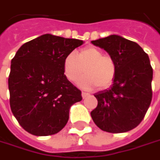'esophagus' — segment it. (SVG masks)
Segmentation results:
<instances>
[{
  "mask_svg": "<svg viewBox=\"0 0 160 160\" xmlns=\"http://www.w3.org/2000/svg\"><path fill=\"white\" fill-rule=\"evenodd\" d=\"M89 95H90V94H89V93H87V92H82V93H81V96H82V98H83V99L87 98Z\"/></svg>",
  "mask_w": 160,
  "mask_h": 160,
  "instance_id": "34e87169",
  "label": "esophagus"
}]
</instances>
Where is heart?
I'll list each match as a JSON object with an SVG mask.
<instances>
[{"label": "heart", "instance_id": "b5f03b06", "mask_svg": "<svg viewBox=\"0 0 160 160\" xmlns=\"http://www.w3.org/2000/svg\"><path fill=\"white\" fill-rule=\"evenodd\" d=\"M78 85L85 90H92L97 86L106 89L112 84L117 73V64L114 58L104 54L96 47H86L76 54L68 53L63 62V72L67 80L75 82L80 76Z\"/></svg>", "mask_w": 160, "mask_h": 160}]
</instances>
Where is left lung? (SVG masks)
Returning <instances> with one entry per match:
<instances>
[{
	"label": "left lung",
	"mask_w": 160,
	"mask_h": 160,
	"mask_svg": "<svg viewBox=\"0 0 160 160\" xmlns=\"http://www.w3.org/2000/svg\"><path fill=\"white\" fill-rule=\"evenodd\" d=\"M114 58L117 73L112 86L94 94L97 108L91 112L102 131L126 132L140 124L152 100L153 69L148 55L134 42L119 35L92 41Z\"/></svg>",
	"instance_id": "8db88e82"
}]
</instances>
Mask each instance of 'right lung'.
<instances>
[{
    "label": "right lung",
    "instance_id": "1",
    "mask_svg": "<svg viewBox=\"0 0 160 160\" xmlns=\"http://www.w3.org/2000/svg\"><path fill=\"white\" fill-rule=\"evenodd\" d=\"M83 42L44 34L16 52L8 79L10 107L28 132L57 133L68 123L71 106L81 101V92L64 75L63 62Z\"/></svg>",
    "mask_w": 160,
    "mask_h": 160
}]
</instances>
